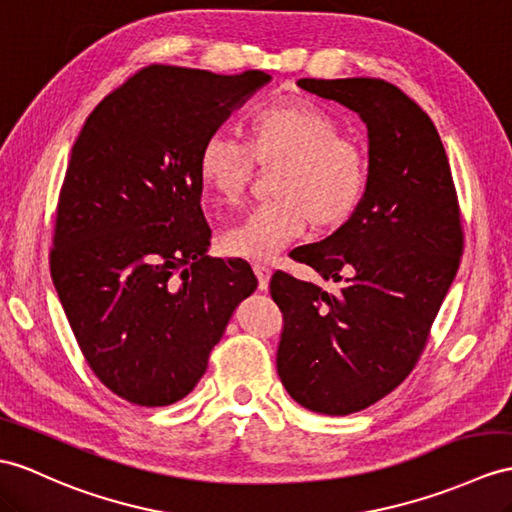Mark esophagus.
<instances>
[{
  "label": "esophagus",
  "mask_w": 512,
  "mask_h": 512,
  "mask_svg": "<svg viewBox=\"0 0 512 512\" xmlns=\"http://www.w3.org/2000/svg\"><path fill=\"white\" fill-rule=\"evenodd\" d=\"M254 273L258 276V289L267 291L269 286V278H271V269L265 265H254Z\"/></svg>",
  "instance_id": "obj_1"
}]
</instances>
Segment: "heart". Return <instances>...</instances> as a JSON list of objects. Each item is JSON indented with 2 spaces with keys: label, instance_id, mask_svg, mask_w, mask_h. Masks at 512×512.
Segmentation results:
<instances>
[{
  "label": "heart",
  "instance_id": "b5f03b06",
  "mask_svg": "<svg viewBox=\"0 0 512 512\" xmlns=\"http://www.w3.org/2000/svg\"><path fill=\"white\" fill-rule=\"evenodd\" d=\"M256 162L276 169L273 197L221 236L223 252L269 263L310 223L336 230L363 204L369 160L363 145L339 132L326 110L304 97L278 99L249 119V145L210 132L197 154V173L221 204H241L254 182Z\"/></svg>",
  "mask_w": 512,
  "mask_h": 512
}]
</instances>
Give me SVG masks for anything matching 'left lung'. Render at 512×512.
<instances>
[{
    "label": "left lung",
    "instance_id": "left-lung-1",
    "mask_svg": "<svg viewBox=\"0 0 512 512\" xmlns=\"http://www.w3.org/2000/svg\"><path fill=\"white\" fill-rule=\"evenodd\" d=\"M358 112L369 130V186L356 215L293 260L328 293L278 271L284 315L278 376L297 404L350 415L397 389L426 350L463 254V219L441 136L395 84L378 78L297 82Z\"/></svg>",
    "mask_w": 512,
    "mask_h": 512
}]
</instances>
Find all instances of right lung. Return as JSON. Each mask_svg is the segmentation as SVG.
<instances>
[{
    "mask_svg": "<svg viewBox=\"0 0 512 512\" xmlns=\"http://www.w3.org/2000/svg\"><path fill=\"white\" fill-rule=\"evenodd\" d=\"M265 71L149 65L84 121L60 186L49 269L95 376L136 406H169L258 286L241 258H210L197 154Z\"/></svg>",
    "mask_w": 512,
    "mask_h": 512,
    "instance_id": "right-lung-1",
    "label": "right lung"
}]
</instances>
